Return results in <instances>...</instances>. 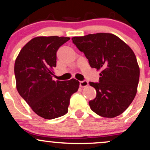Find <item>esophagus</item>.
<instances>
[{"label": "esophagus", "instance_id": "34e87169", "mask_svg": "<svg viewBox=\"0 0 150 150\" xmlns=\"http://www.w3.org/2000/svg\"><path fill=\"white\" fill-rule=\"evenodd\" d=\"M88 85V81H81L79 82L80 87H85Z\"/></svg>", "mask_w": 150, "mask_h": 150}]
</instances>
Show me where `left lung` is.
<instances>
[{"label":"left lung","instance_id":"8db88e82","mask_svg":"<svg viewBox=\"0 0 150 150\" xmlns=\"http://www.w3.org/2000/svg\"><path fill=\"white\" fill-rule=\"evenodd\" d=\"M92 68L101 70L98 83L90 82L96 97L89 101L99 116L113 118L127 109L137 92L140 70L130 47L112 33H99L71 38Z\"/></svg>","mask_w":150,"mask_h":150}]
</instances>
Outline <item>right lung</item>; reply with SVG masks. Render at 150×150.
<instances>
[{
	"label": "right lung",
	"instance_id": "right-lung-1",
	"mask_svg": "<svg viewBox=\"0 0 150 150\" xmlns=\"http://www.w3.org/2000/svg\"><path fill=\"white\" fill-rule=\"evenodd\" d=\"M69 37L38 36L23 47L16 58L14 74L19 94L36 115L47 120L63 116L79 81H54L57 50Z\"/></svg>",
	"mask_w": 150,
	"mask_h": 150
}]
</instances>
